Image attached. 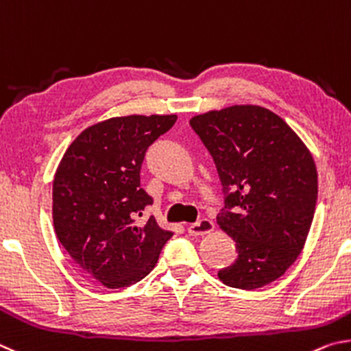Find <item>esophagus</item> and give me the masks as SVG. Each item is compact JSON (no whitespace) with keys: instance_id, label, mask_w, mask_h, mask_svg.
<instances>
[{"instance_id":"1","label":"esophagus","mask_w":351,"mask_h":351,"mask_svg":"<svg viewBox=\"0 0 351 351\" xmlns=\"http://www.w3.org/2000/svg\"><path fill=\"white\" fill-rule=\"evenodd\" d=\"M214 230V223L210 219H200L188 226V232L191 236H204L206 232H211Z\"/></svg>"}]
</instances>
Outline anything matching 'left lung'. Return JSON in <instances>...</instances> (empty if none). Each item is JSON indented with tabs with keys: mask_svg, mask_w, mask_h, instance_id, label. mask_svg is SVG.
Returning <instances> with one entry per match:
<instances>
[{
	"mask_svg": "<svg viewBox=\"0 0 351 351\" xmlns=\"http://www.w3.org/2000/svg\"><path fill=\"white\" fill-rule=\"evenodd\" d=\"M189 125L216 163L225 206L217 223L237 259L217 273L225 285L256 290L279 279L302 251L315 217L317 172L293 129L261 106H231Z\"/></svg>",
	"mask_w": 351,
	"mask_h": 351,
	"instance_id": "left-lung-1",
	"label": "left lung"
}]
</instances>
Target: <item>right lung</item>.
Listing matches in <instances>:
<instances>
[{"instance_id": "obj_1", "label": "right lung", "mask_w": 351, "mask_h": 351, "mask_svg": "<svg viewBox=\"0 0 351 351\" xmlns=\"http://www.w3.org/2000/svg\"><path fill=\"white\" fill-rule=\"evenodd\" d=\"M176 120H104L84 129L61 158L52 191L55 232L82 271L106 288L137 284L172 237L154 217L140 220L154 202L140 186V169L147 147Z\"/></svg>"}]
</instances>
